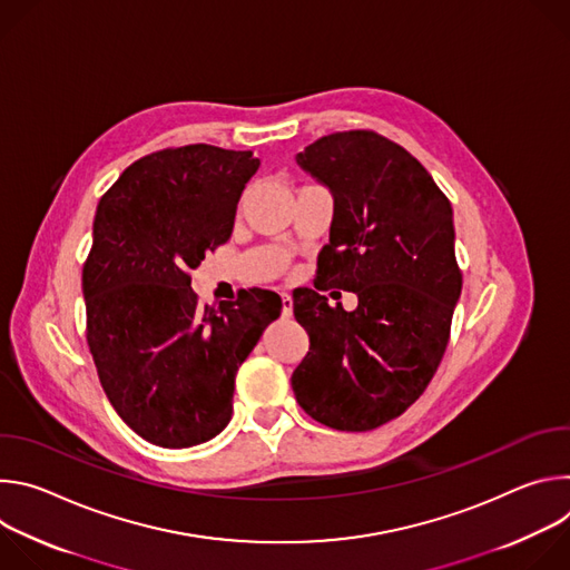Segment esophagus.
<instances>
[{"mask_svg": "<svg viewBox=\"0 0 570 570\" xmlns=\"http://www.w3.org/2000/svg\"><path fill=\"white\" fill-rule=\"evenodd\" d=\"M282 315L284 317L293 315V297L288 293H282Z\"/></svg>", "mask_w": 570, "mask_h": 570, "instance_id": "esophagus-1", "label": "esophagus"}]
</instances>
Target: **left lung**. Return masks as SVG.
I'll return each mask as SVG.
<instances>
[{
    "label": "left lung",
    "mask_w": 570,
    "mask_h": 570,
    "mask_svg": "<svg viewBox=\"0 0 570 570\" xmlns=\"http://www.w3.org/2000/svg\"><path fill=\"white\" fill-rule=\"evenodd\" d=\"M295 159L334 198L315 288L352 289L360 306L293 293L311 341L293 392L324 426L372 431L411 409L444 356L462 291L453 209L409 150L372 130L327 135Z\"/></svg>",
    "instance_id": "1"
}]
</instances>
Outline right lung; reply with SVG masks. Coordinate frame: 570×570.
Wrapping results in <instances>:
<instances>
[{"instance_id": "obj_1", "label": "right lung", "mask_w": 570, "mask_h": 570, "mask_svg": "<svg viewBox=\"0 0 570 570\" xmlns=\"http://www.w3.org/2000/svg\"><path fill=\"white\" fill-rule=\"evenodd\" d=\"M257 169L250 150L165 148L99 200L83 266L88 345L112 409L155 446H196L229 424L236 372L282 313L262 288L200 308L189 277L232 236Z\"/></svg>"}]
</instances>
